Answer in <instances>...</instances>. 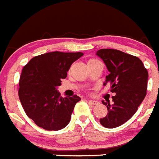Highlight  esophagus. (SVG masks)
<instances>
[{
	"label": "esophagus",
	"mask_w": 159,
	"mask_h": 159,
	"mask_svg": "<svg viewBox=\"0 0 159 159\" xmlns=\"http://www.w3.org/2000/svg\"><path fill=\"white\" fill-rule=\"evenodd\" d=\"M88 102L91 103V104L92 105H98L99 104V101H97V100H92V99H90V100H88Z\"/></svg>",
	"instance_id": "esophagus-1"
}]
</instances>
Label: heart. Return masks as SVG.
<instances>
[{"label": "heart", "mask_w": 159, "mask_h": 159, "mask_svg": "<svg viewBox=\"0 0 159 159\" xmlns=\"http://www.w3.org/2000/svg\"><path fill=\"white\" fill-rule=\"evenodd\" d=\"M92 60H89V61H92Z\"/></svg>", "instance_id": "heart-1"}]
</instances>
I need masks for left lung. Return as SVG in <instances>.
I'll return each mask as SVG.
<instances>
[{
	"mask_svg": "<svg viewBox=\"0 0 159 159\" xmlns=\"http://www.w3.org/2000/svg\"><path fill=\"white\" fill-rule=\"evenodd\" d=\"M96 56L104 62L109 74L103 85L111 84L112 103L102 100L107 114L99 119L107 128L119 127L134 116L147 95L148 71L140 59L116 49H100Z\"/></svg>",
	"mask_w": 159,
	"mask_h": 159,
	"instance_id": "8db88e82",
	"label": "left lung"
}]
</instances>
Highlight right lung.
Wrapping results in <instances>:
<instances>
[{
  "instance_id": "obj_1",
  "label": "right lung",
  "mask_w": 159,
  "mask_h": 159,
  "mask_svg": "<svg viewBox=\"0 0 159 159\" xmlns=\"http://www.w3.org/2000/svg\"><path fill=\"white\" fill-rule=\"evenodd\" d=\"M83 52H52L35 57L24 67L20 77L19 98L28 117L38 127L59 130L70 122L80 97L60 96L57 88L67 77L71 64Z\"/></svg>"
}]
</instances>
